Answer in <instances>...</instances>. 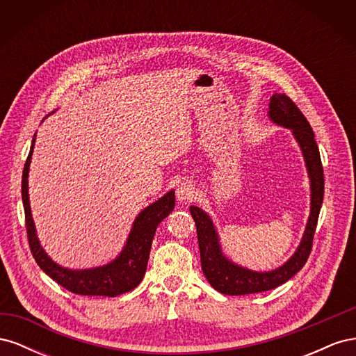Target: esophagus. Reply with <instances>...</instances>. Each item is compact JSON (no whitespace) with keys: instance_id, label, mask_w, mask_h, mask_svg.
I'll list each match as a JSON object with an SVG mask.
<instances>
[{"instance_id":"34e87169","label":"esophagus","mask_w":356,"mask_h":356,"mask_svg":"<svg viewBox=\"0 0 356 356\" xmlns=\"http://www.w3.org/2000/svg\"><path fill=\"white\" fill-rule=\"evenodd\" d=\"M177 197L179 202H188L193 199V196H195V187H193L190 182H179V184L177 186Z\"/></svg>"}]
</instances>
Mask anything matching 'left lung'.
Returning a JSON list of instances; mask_svg holds the SVG:
<instances>
[{
	"instance_id": "left-lung-1",
	"label": "left lung",
	"mask_w": 356,
	"mask_h": 356,
	"mask_svg": "<svg viewBox=\"0 0 356 356\" xmlns=\"http://www.w3.org/2000/svg\"><path fill=\"white\" fill-rule=\"evenodd\" d=\"M268 120L273 124L289 129L301 149L310 182V213L303 238L296 252L273 270L255 272L242 267L225 257L220 243V234L212 218L199 207H190L191 217L197 227V241L203 275L221 294L245 296L264 293L285 284L306 264L312 251V241L316 230L319 211L324 200V170H322L319 148L315 134L297 105L285 93H275L268 104Z\"/></svg>"
}]
</instances>
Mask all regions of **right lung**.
Here are the masks:
<instances>
[{
	"mask_svg": "<svg viewBox=\"0 0 356 356\" xmlns=\"http://www.w3.org/2000/svg\"><path fill=\"white\" fill-rule=\"evenodd\" d=\"M35 136L32 138L31 152L26 159L22 175V200L25 208L26 232L31 252L34 255L37 264L46 275H49L53 281L67 288L74 294L80 296H105L115 297L124 293H129L139 285L147 270V263L152 250V242L157 225L163 221L168 215L175 208V191L170 190L159 200L148 204L135 218L131 233H129L123 250L120 251L113 261L104 266L81 268L62 267L55 263L42 250L38 241L34 220H32L29 195H28V177L32 153H34Z\"/></svg>",
	"mask_w": 356,
	"mask_h": 356,
	"instance_id": "add662e5",
	"label": "right lung"
}]
</instances>
